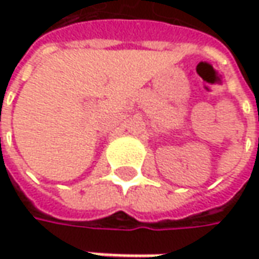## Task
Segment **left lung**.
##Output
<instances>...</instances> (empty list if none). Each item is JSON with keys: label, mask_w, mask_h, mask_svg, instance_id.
<instances>
[{"label": "left lung", "mask_w": 259, "mask_h": 259, "mask_svg": "<svg viewBox=\"0 0 259 259\" xmlns=\"http://www.w3.org/2000/svg\"><path fill=\"white\" fill-rule=\"evenodd\" d=\"M258 121H259V116H258ZM258 141H259V140H258Z\"/></svg>", "instance_id": "8db88e82"}]
</instances>
